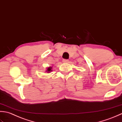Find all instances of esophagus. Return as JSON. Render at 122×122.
<instances>
[{"instance_id": "34e87169", "label": "esophagus", "mask_w": 122, "mask_h": 122, "mask_svg": "<svg viewBox=\"0 0 122 122\" xmlns=\"http://www.w3.org/2000/svg\"><path fill=\"white\" fill-rule=\"evenodd\" d=\"M63 63H68V59H64L63 60Z\"/></svg>"}]
</instances>
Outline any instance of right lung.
<instances>
[{"mask_svg": "<svg viewBox=\"0 0 122 122\" xmlns=\"http://www.w3.org/2000/svg\"><path fill=\"white\" fill-rule=\"evenodd\" d=\"M51 67H48V68H47V69L46 70V71H47V72H51V71H52V70H51Z\"/></svg>", "mask_w": 122, "mask_h": 122, "instance_id": "right-lung-1", "label": "right lung"}]
</instances>
